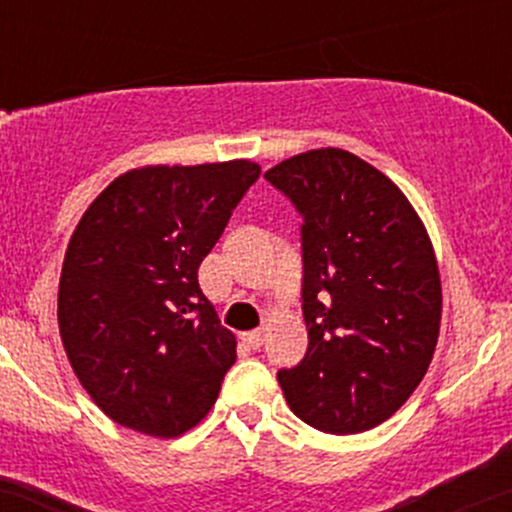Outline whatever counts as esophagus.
Instances as JSON below:
<instances>
[{
    "mask_svg": "<svg viewBox=\"0 0 512 512\" xmlns=\"http://www.w3.org/2000/svg\"><path fill=\"white\" fill-rule=\"evenodd\" d=\"M240 340H243L247 347H252V350H257V347L262 345V340H265V333H262V330H250V333L240 335Z\"/></svg>",
    "mask_w": 512,
    "mask_h": 512,
    "instance_id": "34e87169",
    "label": "esophagus"
}]
</instances>
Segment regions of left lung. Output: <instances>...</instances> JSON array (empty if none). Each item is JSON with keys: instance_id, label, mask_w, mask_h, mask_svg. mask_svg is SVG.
Wrapping results in <instances>:
<instances>
[{"instance_id": "8db88e82", "label": "left lung", "mask_w": 512, "mask_h": 512, "mask_svg": "<svg viewBox=\"0 0 512 512\" xmlns=\"http://www.w3.org/2000/svg\"><path fill=\"white\" fill-rule=\"evenodd\" d=\"M303 216L308 350L277 374L303 423L330 435L389 420L428 372L442 284L406 194L362 157L318 148L265 172Z\"/></svg>"}]
</instances>
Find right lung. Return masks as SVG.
<instances>
[{
	"instance_id": "right-lung-1",
	"label": "right lung",
	"mask_w": 512,
	"mask_h": 512,
	"mask_svg": "<svg viewBox=\"0 0 512 512\" xmlns=\"http://www.w3.org/2000/svg\"><path fill=\"white\" fill-rule=\"evenodd\" d=\"M260 172L252 160L136 167L82 213L58 325L77 379L114 423L179 437L216 403L238 342L199 265Z\"/></svg>"
}]
</instances>
